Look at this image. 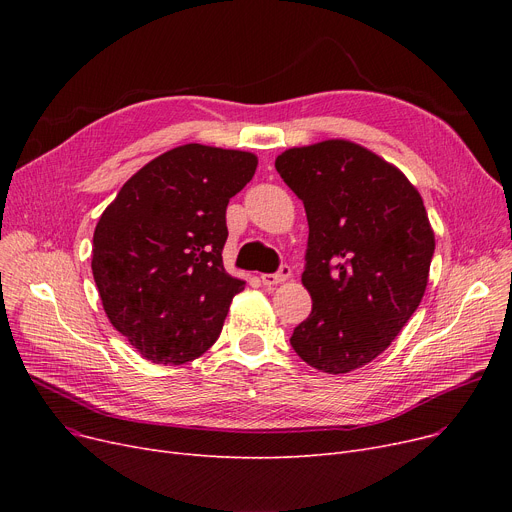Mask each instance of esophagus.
<instances>
[{
  "mask_svg": "<svg viewBox=\"0 0 512 512\" xmlns=\"http://www.w3.org/2000/svg\"><path fill=\"white\" fill-rule=\"evenodd\" d=\"M290 265H280V270L276 274H261V282L265 286H276V284H282L290 278Z\"/></svg>",
  "mask_w": 512,
  "mask_h": 512,
  "instance_id": "esophagus-1",
  "label": "esophagus"
}]
</instances>
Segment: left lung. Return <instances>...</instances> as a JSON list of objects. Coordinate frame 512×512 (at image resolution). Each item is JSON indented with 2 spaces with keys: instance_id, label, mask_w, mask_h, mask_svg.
<instances>
[{
  "instance_id": "left-lung-1",
  "label": "left lung",
  "mask_w": 512,
  "mask_h": 512,
  "mask_svg": "<svg viewBox=\"0 0 512 512\" xmlns=\"http://www.w3.org/2000/svg\"><path fill=\"white\" fill-rule=\"evenodd\" d=\"M276 170L309 222L303 286L313 309L290 344L311 367L348 373L382 355L419 307L434 230L409 178L357 143L292 147Z\"/></svg>"
}]
</instances>
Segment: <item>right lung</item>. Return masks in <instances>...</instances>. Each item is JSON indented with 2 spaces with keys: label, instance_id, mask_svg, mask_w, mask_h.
<instances>
[{
  "label": "right lung",
  "instance_id": "obj_1",
  "mask_svg": "<svg viewBox=\"0 0 512 512\" xmlns=\"http://www.w3.org/2000/svg\"><path fill=\"white\" fill-rule=\"evenodd\" d=\"M257 170L249 151L180 145L151 159L105 207L93 234V278L107 319L164 365L218 340L245 282L224 270L226 207Z\"/></svg>",
  "mask_w": 512,
  "mask_h": 512
}]
</instances>
